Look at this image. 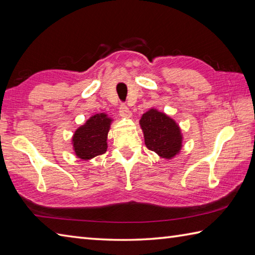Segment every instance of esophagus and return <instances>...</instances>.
<instances>
[{
	"label": "esophagus",
	"mask_w": 255,
	"mask_h": 255,
	"mask_svg": "<svg viewBox=\"0 0 255 255\" xmlns=\"http://www.w3.org/2000/svg\"><path fill=\"white\" fill-rule=\"evenodd\" d=\"M120 116L122 118H131L132 117V112L129 111V109L127 106H121L120 107Z\"/></svg>",
	"instance_id": "esophagus-1"
}]
</instances>
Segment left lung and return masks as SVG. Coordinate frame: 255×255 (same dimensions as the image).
Masks as SVG:
<instances>
[{
	"instance_id": "8db88e82",
	"label": "left lung",
	"mask_w": 255,
	"mask_h": 255,
	"mask_svg": "<svg viewBox=\"0 0 255 255\" xmlns=\"http://www.w3.org/2000/svg\"><path fill=\"white\" fill-rule=\"evenodd\" d=\"M146 147L165 159L174 158L183 147V134L174 119L152 108L139 120Z\"/></svg>"
}]
</instances>
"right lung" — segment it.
<instances>
[{
    "label": "right lung",
    "mask_w": 255,
    "mask_h": 255,
    "mask_svg": "<svg viewBox=\"0 0 255 255\" xmlns=\"http://www.w3.org/2000/svg\"><path fill=\"white\" fill-rule=\"evenodd\" d=\"M113 119L107 113H96L85 124L78 128L72 135V149L78 158L90 160L107 152L108 133Z\"/></svg>",
    "instance_id": "right-lung-1"
}]
</instances>
